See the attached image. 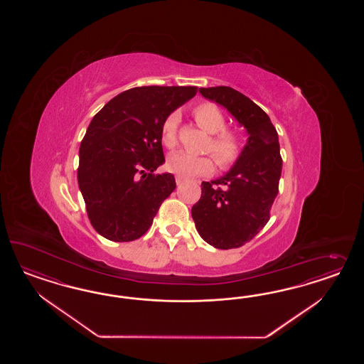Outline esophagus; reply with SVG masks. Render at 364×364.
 <instances>
[{"label": "esophagus", "instance_id": "1", "mask_svg": "<svg viewBox=\"0 0 364 364\" xmlns=\"http://www.w3.org/2000/svg\"><path fill=\"white\" fill-rule=\"evenodd\" d=\"M186 181V178H183V177L177 176L176 177V184L177 186H181L183 183Z\"/></svg>", "mask_w": 364, "mask_h": 364}]
</instances>
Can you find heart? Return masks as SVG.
<instances>
[{
	"label": "heart",
	"mask_w": 364,
	"mask_h": 364,
	"mask_svg": "<svg viewBox=\"0 0 364 364\" xmlns=\"http://www.w3.org/2000/svg\"><path fill=\"white\" fill-rule=\"evenodd\" d=\"M193 117L205 132L212 134L207 149L212 152L216 163L223 169L231 168L242 154V139L237 133L225 131L227 119L224 113L215 104L203 102L193 109ZM178 122L180 114L177 112L169 113L163 122L161 136L163 143L168 148L176 146ZM213 159L210 156L187 152L172 154L166 161L169 172L184 178L208 175L213 171Z\"/></svg>",
	"instance_id": "b5f03b06"
}]
</instances>
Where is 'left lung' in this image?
I'll return each instance as SVG.
<instances>
[{
  "instance_id": "8db88e82",
  "label": "left lung",
  "mask_w": 364,
  "mask_h": 364,
  "mask_svg": "<svg viewBox=\"0 0 364 364\" xmlns=\"http://www.w3.org/2000/svg\"><path fill=\"white\" fill-rule=\"evenodd\" d=\"M198 92L224 107L248 133L237 161L224 176L201 183V198L191 210L205 242L219 250L237 248L269 220L282 175L279 137L264 110L240 92L230 87Z\"/></svg>"
}]
</instances>
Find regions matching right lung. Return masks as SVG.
Masks as SVG:
<instances>
[{
	"mask_svg": "<svg viewBox=\"0 0 364 364\" xmlns=\"http://www.w3.org/2000/svg\"><path fill=\"white\" fill-rule=\"evenodd\" d=\"M198 87H137L117 95L92 119L80 145L78 188L89 220L112 242H132L176 188L172 173L154 175L166 159L161 125Z\"/></svg>",
	"mask_w": 364,
	"mask_h": 364,
	"instance_id": "right-lung-1",
	"label": "right lung"
}]
</instances>
